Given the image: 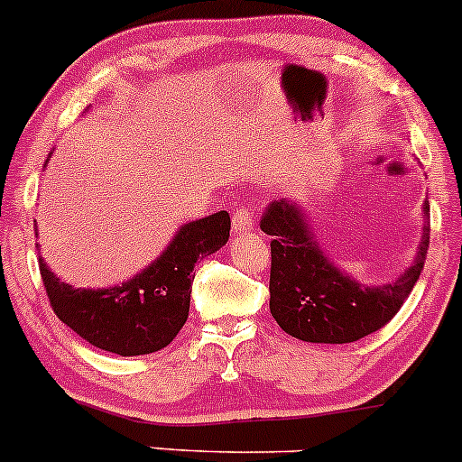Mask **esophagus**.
Wrapping results in <instances>:
<instances>
[{"label": "esophagus", "mask_w": 462, "mask_h": 462, "mask_svg": "<svg viewBox=\"0 0 462 462\" xmlns=\"http://www.w3.org/2000/svg\"><path fill=\"white\" fill-rule=\"evenodd\" d=\"M255 216L251 207H240L236 213H233V231L236 233H246L254 229Z\"/></svg>", "instance_id": "obj_1"}]
</instances>
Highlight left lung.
<instances>
[{"label":"left lung","mask_w":462,"mask_h":462,"mask_svg":"<svg viewBox=\"0 0 462 462\" xmlns=\"http://www.w3.org/2000/svg\"><path fill=\"white\" fill-rule=\"evenodd\" d=\"M430 213V204H425ZM260 229L271 236V316L304 342H356L383 329L420 278L430 249V225L405 273L384 287H365L336 269L309 231L307 217L287 199L266 207Z\"/></svg>","instance_id":"left-lung-1"}]
</instances>
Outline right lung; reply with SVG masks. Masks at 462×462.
Here are the masks:
<instances>
[{"label":"right lung","mask_w":462,"mask_h":462,"mask_svg":"<svg viewBox=\"0 0 462 462\" xmlns=\"http://www.w3.org/2000/svg\"><path fill=\"white\" fill-rule=\"evenodd\" d=\"M229 231L226 211L189 222L149 269L111 289H73L40 258L46 296L55 316L97 349L117 356L153 354L187 322L193 266L225 246Z\"/></svg>","instance_id":"1"}]
</instances>
